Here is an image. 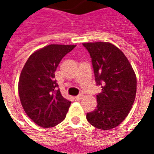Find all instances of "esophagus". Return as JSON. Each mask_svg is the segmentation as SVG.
<instances>
[{
  "mask_svg": "<svg viewBox=\"0 0 154 154\" xmlns=\"http://www.w3.org/2000/svg\"><path fill=\"white\" fill-rule=\"evenodd\" d=\"M82 97H83V95H78V96L75 97V99H76L77 101H80L81 99H82Z\"/></svg>",
  "mask_w": 154,
  "mask_h": 154,
  "instance_id": "obj_1",
  "label": "esophagus"
}]
</instances>
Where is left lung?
<instances>
[{"mask_svg": "<svg viewBox=\"0 0 154 154\" xmlns=\"http://www.w3.org/2000/svg\"><path fill=\"white\" fill-rule=\"evenodd\" d=\"M92 59L97 85V106L87 113V121L99 129H113L128 116L137 92L136 75L125 54L109 42L85 43Z\"/></svg>", "mask_w": 154, "mask_h": 154, "instance_id": "obj_1", "label": "left lung"}]
</instances>
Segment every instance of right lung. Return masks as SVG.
Here are the masks:
<instances>
[{
    "instance_id": "add662e5",
    "label": "right lung",
    "mask_w": 154,
    "mask_h": 154,
    "mask_svg": "<svg viewBox=\"0 0 154 154\" xmlns=\"http://www.w3.org/2000/svg\"><path fill=\"white\" fill-rule=\"evenodd\" d=\"M75 47L49 45L32 53L23 67L18 83L20 102L28 117L39 126H55L66 117L71 101L60 94L55 71Z\"/></svg>"
}]
</instances>
